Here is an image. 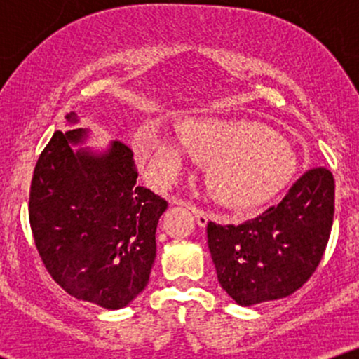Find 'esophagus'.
<instances>
[{"instance_id":"34e87169","label":"esophagus","mask_w":359,"mask_h":359,"mask_svg":"<svg viewBox=\"0 0 359 359\" xmlns=\"http://www.w3.org/2000/svg\"><path fill=\"white\" fill-rule=\"evenodd\" d=\"M180 204H185V208L191 209V211L194 212V216H196L197 224H199V226L208 224V221H209V212L208 211H204V209H201V208H196V205L191 204V203H180Z\"/></svg>"}]
</instances>
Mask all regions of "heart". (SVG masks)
I'll return each instance as SVG.
<instances>
[{
  "mask_svg": "<svg viewBox=\"0 0 359 359\" xmlns=\"http://www.w3.org/2000/svg\"><path fill=\"white\" fill-rule=\"evenodd\" d=\"M135 148L150 175L162 184L179 174L189 154L211 163L208 185L214 199L243 212L269 203L297 168V156L285 140L248 119H189L180 140L148 125L135 137Z\"/></svg>",
  "mask_w": 359,
  "mask_h": 359,
  "instance_id": "b5f03b06",
  "label": "heart"
}]
</instances>
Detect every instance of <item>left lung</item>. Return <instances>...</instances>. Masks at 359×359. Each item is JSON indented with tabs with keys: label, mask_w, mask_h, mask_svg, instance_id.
Here are the masks:
<instances>
[{
	"label": "left lung",
	"mask_w": 359,
	"mask_h": 359,
	"mask_svg": "<svg viewBox=\"0 0 359 359\" xmlns=\"http://www.w3.org/2000/svg\"><path fill=\"white\" fill-rule=\"evenodd\" d=\"M334 217V177L307 170L277 205L241 224L208 222L217 280L240 306L288 297L314 273Z\"/></svg>",
	"instance_id": "1"
}]
</instances>
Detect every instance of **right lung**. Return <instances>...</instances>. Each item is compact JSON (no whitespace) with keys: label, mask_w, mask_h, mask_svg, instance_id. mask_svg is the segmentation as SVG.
<instances>
[{"label":"right lung","mask_w":359,"mask_h":359,"mask_svg":"<svg viewBox=\"0 0 359 359\" xmlns=\"http://www.w3.org/2000/svg\"><path fill=\"white\" fill-rule=\"evenodd\" d=\"M65 118L77 121L76 113ZM86 137L82 128L53 133L35 165L28 216L45 269L69 295L121 309L150 280L156 224L168 204L137 184L130 147L74 151Z\"/></svg>","instance_id":"obj_1"}]
</instances>
